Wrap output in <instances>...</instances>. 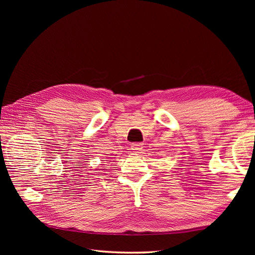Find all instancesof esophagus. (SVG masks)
Here are the masks:
<instances>
[{
	"label": "esophagus",
	"mask_w": 255,
	"mask_h": 255,
	"mask_svg": "<svg viewBox=\"0 0 255 255\" xmlns=\"http://www.w3.org/2000/svg\"><path fill=\"white\" fill-rule=\"evenodd\" d=\"M130 148L134 152H139L142 150V143L141 142H133L132 145H130Z\"/></svg>",
	"instance_id": "34e87169"
}]
</instances>
